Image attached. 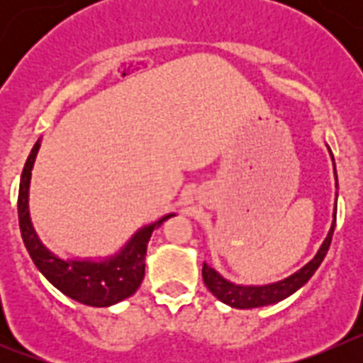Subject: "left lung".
Returning <instances> with one entry per match:
<instances>
[{
    "instance_id": "1",
    "label": "left lung",
    "mask_w": 363,
    "mask_h": 363,
    "mask_svg": "<svg viewBox=\"0 0 363 363\" xmlns=\"http://www.w3.org/2000/svg\"><path fill=\"white\" fill-rule=\"evenodd\" d=\"M333 158V154H331ZM335 160V158H333ZM335 178L336 185H338V176H336L335 169ZM335 223H336V213H335V221H333L331 230L327 234L325 242L320 247L318 255L311 259L309 264L303 269H300L298 272H294L293 277L285 278V280L277 281V284L271 285H259V287H245V285H234L230 281H227L225 278H221L214 269H211L209 265L203 264V269H201V277H203L205 285L207 289L221 300L223 303L230 307H236V309H252V307H264L269 306V303H277V301L284 300L289 294H293L294 291H298L301 285L306 284L311 277L314 274V271L320 267V264L325 258L327 251H329V245H331L333 233H335Z\"/></svg>"
}]
</instances>
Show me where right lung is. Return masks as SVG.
I'll list each match as a JSON object with an SVG mask.
<instances>
[{
    "instance_id": "add662e5",
    "label": "right lung",
    "mask_w": 363,
    "mask_h": 363,
    "mask_svg": "<svg viewBox=\"0 0 363 363\" xmlns=\"http://www.w3.org/2000/svg\"><path fill=\"white\" fill-rule=\"evenodd\" d=\"M38 150H40V140L28 154L27 163L21 172L18 194L19 230H21V238L32 262L57 291H62L65 296L79 301L83 306L108 307L133 296L145 277V255L150 234L156 227L162 225L167 218L174 214L163 216L162 220L138 230L120 255L105 262H85V259L83 262L67 259L65 262L57 258L40 242L28 216V184H30V171Z\"/></svg>"
}]
</instances>
